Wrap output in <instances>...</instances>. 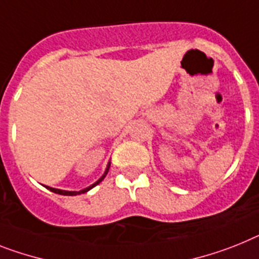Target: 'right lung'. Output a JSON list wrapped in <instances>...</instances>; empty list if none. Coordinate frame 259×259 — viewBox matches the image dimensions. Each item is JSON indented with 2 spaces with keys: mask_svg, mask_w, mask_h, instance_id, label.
<instances>
[{
  "mask_svg": "<svg viewBox=\"0 0 259 259\" xmlns=\"http://www.w3.org/2000/svg\"><path fill=\"white\" fill-rule=\"evenodd\" d=\"M109 167H110V163L109 164H108V168H106V171L105 172H104V175L101 178H100L99 180H97L96 183L95 184H92V186L91 187H88V188H85V190H81V191H79V192H69V191H62V190H56V188H51V187H47V188H49L50 191H51V192H55V193H59V195H68V196H73V195H80V193H85V192H88L89 190H92L93 187L95 186H97V184L100 183V182H103V179L104 178L106 177V174H108V171H109Z\"/></svg>",
  "mask_w": 259,
  "mask_h": 259,
  "instance_id": "add662e5",
  "label": "right lung"
}]
</instances>
